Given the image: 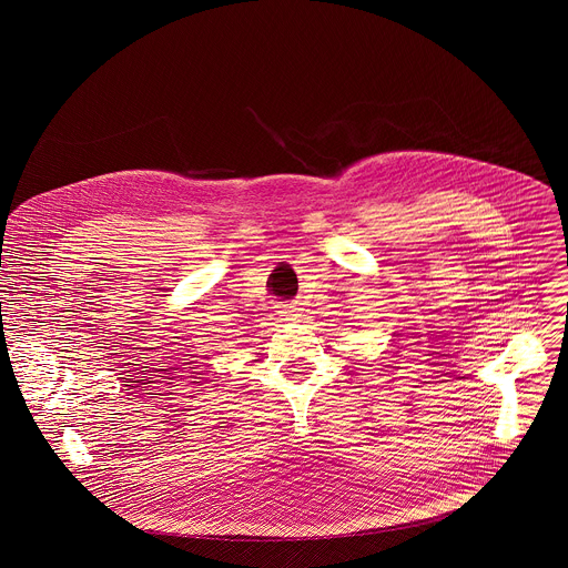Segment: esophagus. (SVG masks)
<instances>
[{
  "instance_id": "esophagus-1",
  "label": "esophagus",
  "mask_w": 568,
  "mask_h": 568,
  "mask_svg": "<svg viewBox=\"0 0 568 568\" xmlns=\"http://www.w3.org/2000/svg\"><path fill=\"white\" fill-rule=\"evenodd\" d=\"M301 312H303V307H301V303H290V305H281V310H278V314L283 315V320H298L301 317Z\"/></svg>"
}]
</instances>
